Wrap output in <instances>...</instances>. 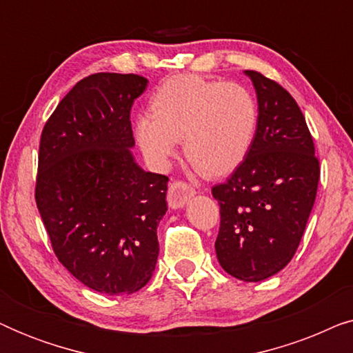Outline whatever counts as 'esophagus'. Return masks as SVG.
Instances as JSON below:
<instances>
[{"label":"esophagus","instance_id":"34e87169","mask_svg":"<svg viewBox=\"0 0 353 353\" xmlns=\"http://www.w3.org/2000/svg\"><path fill=\"white\" fill-rule=\"evenodd\" d=\"M196 194V190L192 188L190 183L175 180L170 183L168 186V205L173 207V209H180L188 202L191 196Z\"/></svg>","mask_w":353,"mask_h":353}]
</instances>
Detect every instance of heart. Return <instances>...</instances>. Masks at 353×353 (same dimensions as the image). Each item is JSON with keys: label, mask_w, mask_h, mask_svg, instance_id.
Segmentation results:
<instances>
[{"label": "heart", "mask_w": 353, "mask_h": 353, "mask_svg": "<svg viewBox=\"0 0 353 353\" xmlns=\"http://www.w3.org/2000/svg\"><path fill=\"white\" fill-rule=\"evenodd\" d=\"M152 112L137 119L134 138L154 165H165L185 139V154L205 176L236 170L252 148L259 104L248 86L175 75L162 81L151 98Z\"/></svg>", "instance_id": "1"}]
</instances>
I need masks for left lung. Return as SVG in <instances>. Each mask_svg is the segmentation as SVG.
<instances>
[{
    "label": "left lung",
    "instance_id": "8db88e82",
    "mask_svg": "<svg viewBox=\"0 0 353 353\" xmlns=\"http://www.w3.org/2000/svg\"><path fill=\"white\" fill-rule=\"evenodd\" d=\"M257 91L259 127L243 163L212 188L220 205L215 241L221 268L262 281L291 262L315 204L320 161L301 108L289 91L245 70Z\"/></svg>",
    "mask_w": 353,
    "mask_h": 353
}]
</instances>
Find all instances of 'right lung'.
Returning <instances> with one entry per match:
<instances>
[{"mask_svg": "<svg viewBox=\"0 0 353 353\" xmlns=\"http://www.w3.org/2000/svg\"><path fill=\"white\" fill-rule=\"evenodd\" d=\"M148 79L99 72L81 79L46 120L35 201L56 257L94 291L146 286L159 255L168 176L133 161V101Z\"/></svg>", "mask_w": 353, "mask_h": 353, "instance_id": "1", "label": "right lung"}]
</instances>
